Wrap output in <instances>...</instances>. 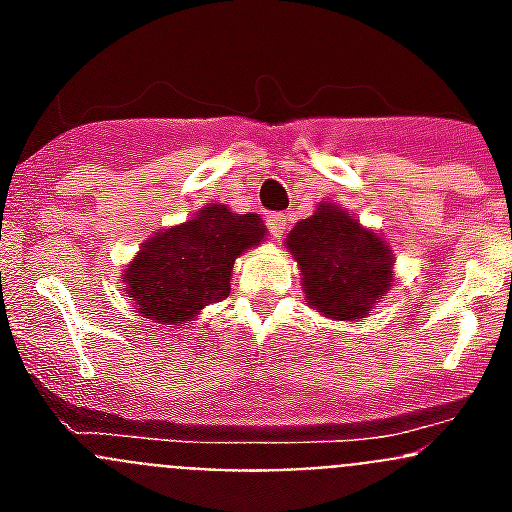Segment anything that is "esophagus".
<instances>
[{"label": "esophagus", "instance_id": "obj_1", "mask_svg": "<svg viewBox=\"0 0 512 512\" xmlns=\"http://www.w3.org/2000/svg\"><path fill=\"white\" fill-rule=\"evenodd\" d=\"M287 220L289 217L284 215V212H271V215L266 217V225H269V230L274 238H282V235L287 233Z\"/></svg>", "mask_w": 512, "mask_h": 512}]
</instances>
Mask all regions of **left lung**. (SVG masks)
Instances as JSON below:
<instances>
[{"label":"left lung","instance_id":"left-lung-1","mask_svg":"<svg viewBox=\"0 0 512 512\" xmlns=\"http://www.w3.org/2000/svg\"><path fill=\"white\" fill-rule=\"evenodd\" d=\"M287 248L302 269L307 302L330 318H364L390 292V248L330 202L295 225Z\"/></svg>","mask_w":512,"mask_h":512}]
</instances>
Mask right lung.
Returning <instances> with one entry per match:
<instances>
[{
    "label": "right lung",
    "instance_id": "add662e5",
    "mask_svg": "<svg viewBox=\"0 0 512 512\" xmlns=\"http://www.w3.org/2000/svg\"><path fill=\"white\" fill-rule=\"evenodd\" d=\"M264 233L259 215H235L225 205L202 207L194 220L143 243L125 271V292L153 323H187L205 305L228 297L235 259Z\"/></svg>",
    "mask_w": 512,
    "mask_h": 512
}]
</instances>
